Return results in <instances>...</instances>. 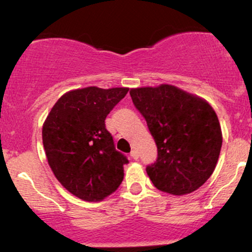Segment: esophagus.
<instances>
[{"label": "esophagus", "instance_id": "esophagus-1", "mask_svg": "<svg viewBox=\"0 0 252 252\" xmlns=\"http://www.w3.org/2000/svg\"><path fill=\"white\" fill-rule=\"evenodd\" d=\"M130 156H131L132 158H134V160H137L138 158V152L137 150H131V153H130Z\"/></svg>", "mask_w": 252, "mask_h": 252}]
</instances>
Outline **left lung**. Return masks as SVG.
Wrapping results in <instances>:
<instances>
[{"label":"left lung","instance_id":"obj_1","mask_svg":"<svg viewBox=\"0 0 252 252\" xmlns=\"http://www.w3.org/2000/svg\"><path fill=\"white\" fill-rule=\"evenodd\" d=\"M158 146V160L147 174L158 190L194 192L212 175L222 134L216 111L204 98L169 84L130 89Z\"/></svg>","mask_w":252,"mask_h":252}]
</instances>
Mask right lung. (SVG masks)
Masks as SVG:
<instances>
[{
    "instance_id": "1",
    "label": "right lung",
    "mask_w": 252,
    "mask_h": 252,
    "mask_svg": "<svg viewBox=\"0 0 252 252\" xmlns=\"http://www.w3.org/2000/svg\"><path fill=\"white\" fill-rule=\"evenodd\" d=\"M129 88L76 89L46 117L42 143L58 181L84 201H102L120 187L128 160L115 149L105 118Z\"/></svg>"
}]
</instances>
